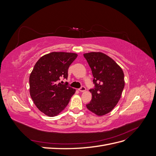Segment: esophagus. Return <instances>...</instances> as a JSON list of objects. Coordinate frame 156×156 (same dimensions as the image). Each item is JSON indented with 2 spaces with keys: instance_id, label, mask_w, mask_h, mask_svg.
Returning a JSON list of instances; mask_svg holds the SVG:
<instances>
[{
  "instance_id": "esophagus-1",
  "label": "esophagus",
  "mask_w": 156,
  "mask_h": 156,
  "mask_svg": "<svg viewBox=\"0 0 156 156\" xmlns=\"http://www.w3.org/2000/svg\"><path fill=\"white\" fill-rule=\"evenodd\" d=\"M79 90L80 92H84V91H86V88H85V87L82 86L81 88H80L79 89Z\"/></svg>"
}]
</instances>
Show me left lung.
I'll use <instances>...</instances> for the list:
<instances>
[{
    "instance_id": "8db88e82",
    "label": "left lung",
    "mask_w": 156,
    "mask_h": 156,
    "mask_svg": "<svg viewBox=\"0 0 156 156\" xmlns=\"http://www.w3.org/2000/svg\"><path fill=\"white\" fill-rule=\"evenodd\" d=\"M91 68L95 87L90 90L91 101L87 107L98 116L111 112L120 100L124 88L123 70L115 60L101 52L84 54Z\"/></svg>"
}]
</instances>
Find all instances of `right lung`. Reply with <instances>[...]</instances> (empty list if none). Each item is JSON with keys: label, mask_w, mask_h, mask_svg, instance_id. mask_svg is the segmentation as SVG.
<instances>
[{"label": "right lung", "mask_w": 156, "mask_h": 156, "mask_svg": "<svg viewBox=\"0 0 156 156\" xmlns=\"http://www.w3.org/2000/svg\"><path fill=\"white\" fill-rule=\"evenodd\" d=\"M77 55L66 52H52L37 61L29 77L30 94L37 108L48 116H55L68 104L75 89L68 83V70Z\"/></svg>", "instance_id": "obj_1"}]
</instances>
